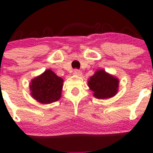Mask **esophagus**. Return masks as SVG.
I'll list each match as a JSON object with an SVG mask.
<instances>
[{"label": "esophagus", "mask_w": 153, "mask_h": 153, "mask_svg": "<svg viewBox=\"0 0 153 153\" xmlns=\"http://www.w3.org/2000/svg\"><path fill=\"white\" fill-rule=\"evenodd\" d=\"M74 74H75V75H82V71H80V70H78V69H75L74 70Z\"/></svg>", "instance_id": "34e87169"}]
</instances>
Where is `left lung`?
<instances>
[{
    "label": "left lung",
    "instance_id": "left-lung-1",
    "mask_svg": "<svg viewBox=\"0 0 153 153\" xmlns=\"http://www.w3.org/2000/svg\"><path fill=\"white\" fill-rule=\"evenodd\" d=\"M119 85L117 78L107 74L104 70H98L90 78L88 86L94 91V97L105 99L113 97L117 94Z\"/></svg>",
    "mask_w": 153,
    "mask_h": 153
}]
</instances>
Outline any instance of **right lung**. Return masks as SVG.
Instances as JSON below:
<instances>
[{
  "mask_svg": "<svg viewBox=\"0 0 153 153\" xmlns=\"http://www.w3.org/2000/svg\"><path fill=\"white\" fill-rule=\"evenodd\" d=\"M62 82V78L57 76L52 70H46L42 75L32 80L30 87L31 95L42 104L57 101L61 97Z\"/></svg>",
  "mask_w": 153,
  "mask_h": 153,
  "instance_id": "right-lung-1",
  "label": "right lung"
}]
</instances>
